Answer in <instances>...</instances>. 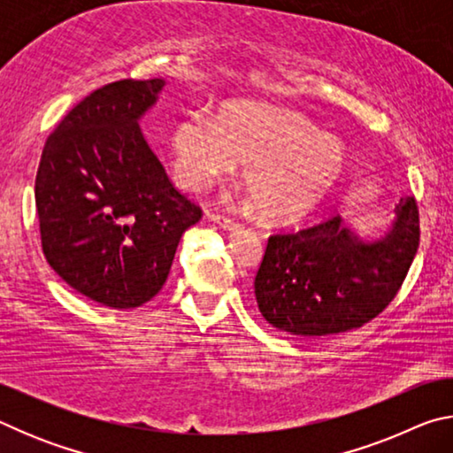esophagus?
Instances as JSON below:
<instances>
[{
    "label": "esophagus",
    "mask_w": 453,
    "mask_h": 453,
    "mask_svg": "<svg viewBox=\"0 0 453 453\" xmlns=\"http://www.w3.org/2000/svg\"><path fill=\"white\" fill-rule=\"evenodd\" d=\"M205 216H208V219H211L213 224H218V226H221L224 229H235V227H240V221L234 219V218L219 216V213H213V211H208V213H205Z\"/></svg>",
    "instance_id": "34e87169"
}]
</instances>
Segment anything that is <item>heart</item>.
<instances>
[{
  "instance_id": "b5f03b06",
  "label": "heart",
  "mask_w": 453,
  "mask_h": 453,
  "mask_svg": "<svg viewBox=\"0 0 453 453\" xmlns=\"http://www.w3.org/2000/svg\"><path fill=\"white\" fill-rule=\"evenodd\" d=\"M173 175L186 189H205L243 162V180L270 219H297L324 202L346 172L342 143L300 113L229 105L219 121L191 107L172 134Z\"/></svg>"
}]
</instances>
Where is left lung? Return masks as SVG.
I'll list each match as a JSON object with an SVG mask.
<instances>
[{
    "instance_id": "obj_1",
    "label": "left lung",
    "mask_w": 453,
    "mask_h": 453,
    "mask_svg": "<svg viewBox=\"0 0 453 453\" xmlns=\"http://www.w3.org/2000/svg\"><path fill=\"white\" fill-rule=\"evenodd\" d=\"M419 245L416 197L395 205L392 232L364 243L334 213L319 224L270 235L256 273L267 324L318 337L362 327L394 302Z\"/></svg>"
}]
</instances>
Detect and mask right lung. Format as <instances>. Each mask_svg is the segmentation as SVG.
<instances>
[{
    "label": "right lung",
    "instance_id": "1",
    "mask_svg": "<svg viewBox=\"0 0 453 453\" xmlns=\"http://www.w3.org/2000/svg\"><path fill=\"white\" fill-rule=\"evenodd\" d=\"M164 80H119L91 91L43 145L35 175L42 250L67 286L129 310L164 288L180 237L202 219L137 126Z\"/></svg>",
    "mask_w": 453,
    "mask_h": 453
}]
</instances>
